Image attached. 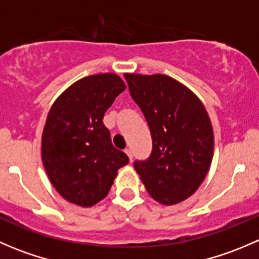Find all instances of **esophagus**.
<instances>
[{"mask_svg": "<svg viewBox=\"0 0 259 259\" xmlns=\"http://www.w3.org/2000/svg\"><path fill=\"white\" fill-rule=\"evenodd\" d=\"M125 153H126V155L129 156V159H130V160H132V159H133V153H132V150H130L129 148H126V149H125Z\"/></svg>", "mask_w": 259, "mask_h": 259, "instance_id": "34e87169", "label": "esophagus"}]
</instances>
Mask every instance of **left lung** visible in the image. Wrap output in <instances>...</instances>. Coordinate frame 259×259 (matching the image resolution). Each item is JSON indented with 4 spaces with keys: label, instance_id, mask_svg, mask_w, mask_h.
<instances>
[{
    "label": "left lung",
    "instance_id": "8db88e82",
    "mask_svg": "<svg viewBox=\"0 0 259 259\" xmlns=\"http://www.w3.org/2000/svg\"><path fill=\"white\" fill-rule=\"evenodd\" d=\"M124 76L153 139L150 156L135 161V170L153 199L178 204L197 192L210 168L214 135L209 115L199 98L173 77Z\"/></svg>",
    "mask_w": 259,
    "mask_h": 259
}]
</instances>
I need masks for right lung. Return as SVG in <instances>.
<instances>
[{"mask_svg": "<svg viewBox=\"0 0 259 259\" xmlns=\"http://www.w3.org/2000/svg\"><path fill=\"white\" fill-rule=\"evenodd\" d=\"M125 88L115 74L90 75L69 86L50 109L41 158L55 189L72 204L93 207L103 200L117 170L129 163L103 122Z\"/></svg>", "mask_w": 259, "mask_h": 259, "instance_id": "1", "label": "right lung"}]
</instances>
